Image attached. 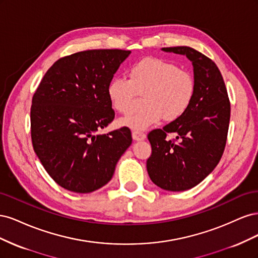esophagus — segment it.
<instances>
[{
	"label": "esophagus",
	"instance_id": "1",
	"mask_svg": "<svg viewBox=\"0 0 258 258\" xmlns=\"http://www.w3.org/2000/svg\"><path fill=\"white\" fill-rule=\"evenodd\" d=\"M132 138H134L135 141H143L146 138V135L140 131H132Z\"/></svg>",
	"mask_w": 258,
	"mask_h": 258
}]
</instances>
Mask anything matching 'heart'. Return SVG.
<instances>
[{
  "mask_svg": "<svg viewBox=\"0 0 258 258\" xmlns=\"http://www.w3.org/2000/svg\"><path fill=\"white\" fill-rule=\"evenodd\" d=\"M192 75L160 58L147 57L128 70V80L115 77L106 93L112 107L120 114L130 112L137 95H143V107L120 120L121 126L142 131L162 118L174 121L188 110L195 96Z\"/></svg>",
  "mask_w": 258,
  "mask_h": 258,
  "instance_id": "heart-1",
  "label": "heart"
}]
</instances>
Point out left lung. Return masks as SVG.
<instances>
[{
  "instance_id": "1",
  "label": "left lung",
  "mask_w": 258,
  "mask_h": 258,
  "mask_svg": "<svg viewBox=\"0 0 258 258\" xmlns=\"http://www.w3.org/2000/svg\"><path fill=\"white\" fill-rule=\"evenodd\" d=\"M161 50L190 60L196 89L181 118L148 134L152 155L146 168L152 182L160 188L184 191L204 181L220 162L227 139L230 103L223 76L212 60L187 46ZM168 133L176 134L180 141L168 140Z\"/></svg>"
}]
</instances>
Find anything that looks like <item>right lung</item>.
I'll list each match as a JSON object with an SVG mask.
<instances>
[{"mask_svg": "<svg viewBox=\"0 0 258 258\" xmlns=\"http://www.w3.org/2000/svg\"><path fill=\"white\" fill-rule=\"evenodd\" d=\"M130 50L92 49L54 62L31 106L34 152L54 182L88 194L107 184L132 143L127 127L98 135L115 113L106 88Z\"/></svg>", "mask_w": 258, "mask_h": 258, "instance_id": "add662e5", "label": "right lung"}]
</instances>
